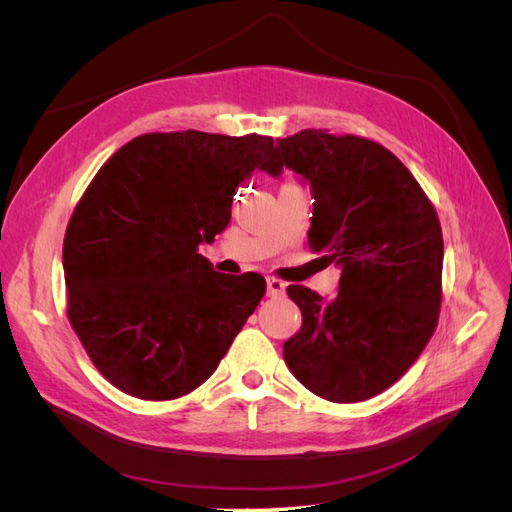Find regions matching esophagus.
<instances>
[{"label":"esophagus","instance_id":"1","mask_svg":"<svg viewBox=\"0 0 512 512\" xmlns=\"http://www.w3.org/2000/svg\"><path fill=\"white\" fill-rule=\"evenodd\" d=\"M286 292V284L282 280H277V277H267V294L269 297H282Z\"/></svg>","mask_w":512,"mask_h":512}]
</instances>
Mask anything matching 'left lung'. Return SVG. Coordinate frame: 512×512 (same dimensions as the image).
Returning <instances> with one entry per match:
<instances>
[{
	"label": "left lung",
	"mask_w": 512,
	"mask_h": 512,
	"mask_svg": "<svg viewBox=\"0 0 512 512\" xmlns=\"http://www.w3.org/2000/svg\"><path fill=\"white\" fill-rule=\"evenodd\" d=\"M314 196L307 243L342 267L337 297L292 284L301 331L284 361L314 395L354 404L389 389L438 327L444 241L438 213L410 170L380 143L329 130L277 141Z\"/></svg>",
	"instance_id": "obj_1"
}]
</instances>
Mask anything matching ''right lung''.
Instances as JSON below:
<instances>
[{
    "mask_svg": "<svg viewBox=\"0 0 512 512\" xmlns=\"http://www.w3.org/2000/svg\"><path fill=\"white\" fill-rule=\"evenodd\" d=\"M275 158L271 136L151 132L87 185L64 237L66 312L119 391L177 399L220 365L267 282L213 271L198 245L228 226L239 183Z\"/></svg>",
    "mask_w": 512,
    "mask_h": 512,
    "instance_id": "1",
    "label": "right lung"
}]
</instances>
